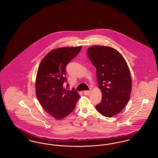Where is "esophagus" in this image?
<instances>
[{"mask_svg": "<svg viewBox=\"0 0 158 158\" xmlns=\"http://www.w3.org/2000/svg\"><path fill=\"white\" fill-rule=\"evenodd\" d=\"M90 90H84L83 91V94L85 95H88L90 94Z\"/></svg>", "mask_w": 158, "mask_h": 158, "instance_id": "34e87169", "label": "esophagus"}]
</instances>
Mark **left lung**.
I'll return each instance as SVG.
<instances>
[{
  "instance_id": "obj_1",
  "label": "left lung",
  "mask_w": 158,
  "mask_h": 158,
  "mask_svg": "<svg viewBox=\"0 0 158 158\" xmlns=\"http://www.w3.org/2000/svg\"><path fill=\"white\" fill-rule=\"evenodd\" d=\"M87 55L97 69L98 87L102 94L95 108L102 115L113 117L124 108L130 97L131 78L127 64L120 53L110 47L92 46Z\"/></svg>"
}]
</instances>
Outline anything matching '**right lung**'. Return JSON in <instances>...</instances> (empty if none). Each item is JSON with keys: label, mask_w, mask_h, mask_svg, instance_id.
<instances>
[{"label": "right lung", "mask_w": 158, "mask_h": 158, "mask_svg": "<svg viewBox=\"0 0 158 158\" xmlns=\"http://www.w3.org/2000/svg\"><path fill=\"white\" fill-rule=\"evenodd\" d=\"M81 48L79 46L53 50L45 56L38 67L35 82L38 100L56 119L63 118L72 113L80 97L74 88L64 89L63 84L67 81L66 66Z\"/></svg>", "instance_id": "obj_1"}]
</instances>
